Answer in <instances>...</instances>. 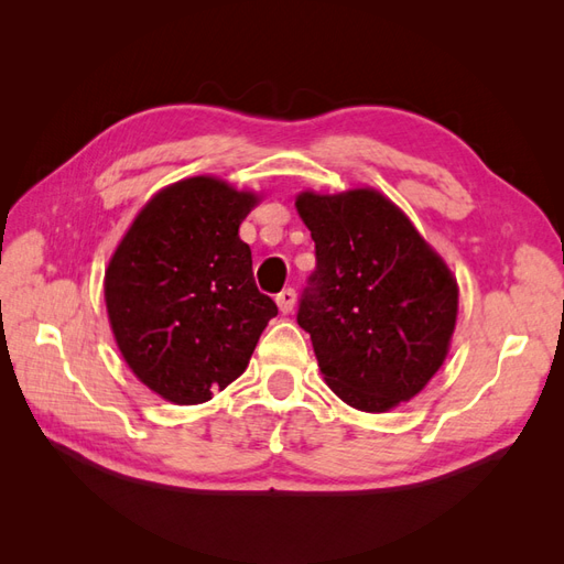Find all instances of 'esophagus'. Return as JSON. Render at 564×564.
I'll return each instance as SVG.
<instances>
[{"instance_id": "34e87169", "label": "esophagus", "mask_w": 564, "mask_h": 564, "mask_svg": "<svg viewBox=\"0 0 564 564\" xmlns=\"http://www.w3.org/2000/svg\"><path fill=\"white\" fill-rule=\"evenodd\" d=\"M278 305H280V311L286 315V313H292L294 311V303H296V292L292 286L289 289H282V292L278 294Z\"/></svg>"}]
</instances>
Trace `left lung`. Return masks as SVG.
<instances>
[{
	"label": "left lung",
	"mask_w": 564,
	"mask_h": 564,
	"mask_svg": "<svg viewBox=\"0 0 564 564\" xmlns=\"http://www.w3.org/2000/svg\"><path fill=\"white\" fill-rule=\"evenodd\" d=\"M296 209L315 242L299 324L324 381L360 412L409 402L445 362L458 313L447 263L388 197L305 191Z\"/></svg>",
	"instance_id": "obj_1"
}]
</instances>
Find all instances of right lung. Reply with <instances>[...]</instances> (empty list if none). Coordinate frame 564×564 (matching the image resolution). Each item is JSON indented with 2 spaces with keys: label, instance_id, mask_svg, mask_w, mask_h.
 Instances as JSON below:
<instances>
[{
  "label": "right lung",
  "instance_id": "1",
  "mask_svg": "<svg viewBox=\"0 0 564 564\" xmlns=\"http://www.w3.org/2000/svg\"><path fill=\"white\" fill-rule=\"evenodd\" d=\"M259 195L214 176L152 197L106 270L110 327L129 369L174 404L212 400L247 369L278 305L261 294L240 224Z\"/></svg>",
  "mask_w": 564,
  "mask_h": 564
}]
</instances>
